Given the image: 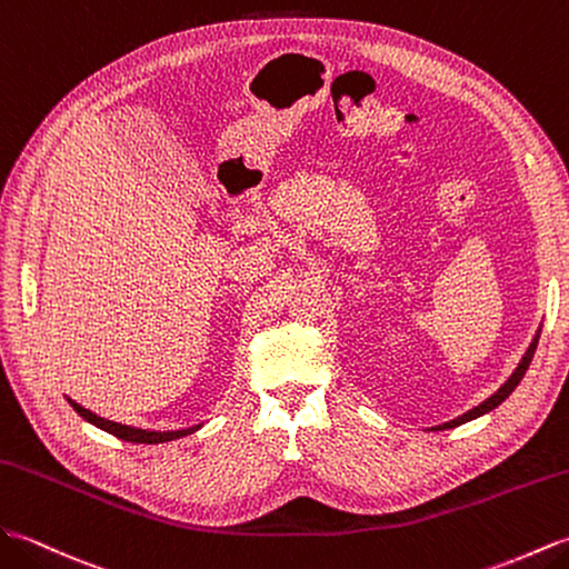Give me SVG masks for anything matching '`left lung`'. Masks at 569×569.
Returning a JSON list of instances; mask_svg holds the SVG:
<instances>
[{"label": "left lung", "instance_id": "obj_1", "mask_svg": "<svg viewBox=\"0 0 569 569\" xmlns=\"http://www.w3.org/2000/svg\"><path fill=\"white\" fill-rule=\"evenodd\" d=\"M538 338H540V333H536V338H533V343L528 346V350H526V356H523V360L519 362V368H516V372L509 377L507 382H503L495 395H491L487 401H482L479 403V407H475L472 411H467V413H462V416H458V419H452V421H448V423H443V426H436V431H446V428H456V426H462V423H467V421H472V419H477V416H482V413H487V411H491V409H497L499 403L507 399L511 391L519 387V382L523 380V375H526V370H528V365H531V360H533V352H536V346H538Z\"/></svg>", "mask_w": 569, "mask_h": 569}]
</instances>
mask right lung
I'll return each mask as SVG.
<instances>
[{
    "label": "right lung",
    "instance_id": "obj_1",
    "mask_svg": "<svg viewBox=\"0 0 569 569\" xmlns=\"http://www.w3.org/2000/svg\"><path fill=\"white\" fill-rule=\"evenodd\" d=\"M68 401H70V407H72L74 411H78L84 421H90L92 426L102 428V431H107V433H111V436H117V438H121V440H129V443H148V446H153V443H168V440L189 436V433H194L197 428H199V426H192V428H182V431H143V428H133V426H123V423H117V421L102 419V416H97V413H92L90 409L80 407L78 401H72V399H68Z\"/></svg>",
    "mask_w": 569,
    "mask_h": 569
}]
</instances>
